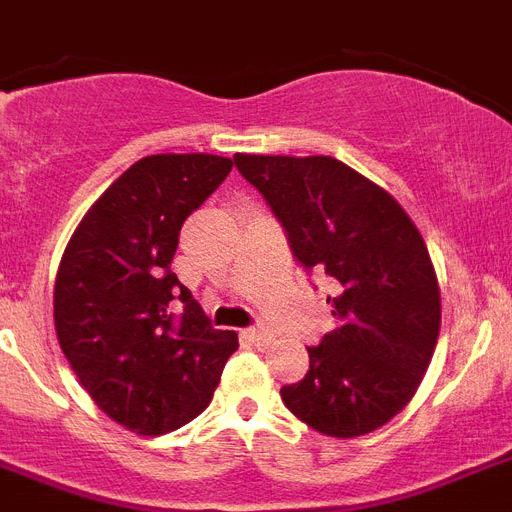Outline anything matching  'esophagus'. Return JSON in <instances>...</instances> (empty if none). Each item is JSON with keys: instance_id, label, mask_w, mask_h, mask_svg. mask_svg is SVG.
Wrapping results in <instances>:
<instances>
[{"instance_id": "34e87169", "label": "esophagus", "mask_w": 512, "mask_h": 512, "mask_svg": "<svg viewBox=\"0 0 512 512\" xmlns=\"http://www.w3.org/2000/svg\"><path fill=\"white\" fill-rule=\"evenodd\" d=\"M247 336L252 338L257 346H270V343H273V330L265 328V325H255V328H249Z\"/></svg>"}]
</instances>
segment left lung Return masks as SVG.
I'll use <instances>...</instances> for the list:
<instances>
[{
  "instance_id": "8db88e82",
  "label": "left lung",
  "mask_w": 512,
  "mask_h": 512,
  "mask_svg": "<svg viewBox=\"0 0 512 512\" xmlns=\"http://www.w3.org/2000/svg\"><path fill=\"white\" fill-rule=\"evenodd\" d=\"M307 273L328 276L338 328L309 346L286 409L328 437L388 424L414 398L440 336V289L406 210L330 156H234Z\"/></svg>"
}]
</instances>
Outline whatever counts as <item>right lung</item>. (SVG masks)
Wrapping results in <instances>:
<instances>
[{"instance_id": "add662e5", "label": "right lung", "mask_w": 512, "mask_h": 512, "mask_svg": "<svg viewBox=\"0 0 512 512\" xmlns=\"http://www.w3.org/2000/svg\"><path fill=\"white\" fill-rule=\"evenodd\" d=\"M231 166L210 153L140 158L85 213L59 263V346L98 409L137 435L203 414L239 349L171 273L182 223Z\"/></svg>"}]
</instances>
